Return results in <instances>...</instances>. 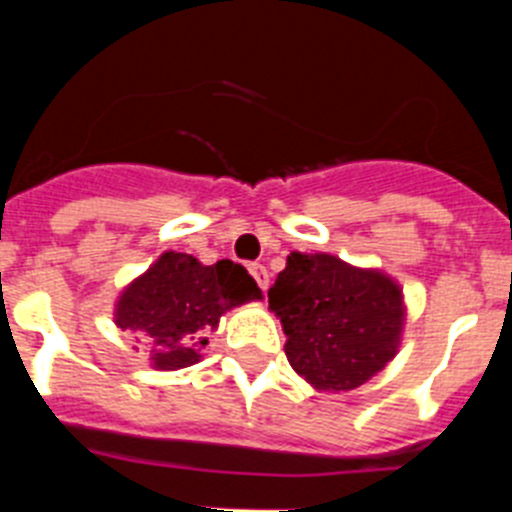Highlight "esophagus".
Segmentation results:
<instances>
[{"mask_svg": "<svg viewBox=\"0 0 512 512\" xmlns=\"http://www.w3.org/2000/svg\"><path fill=\"white\" fill-rule=\"evenodd\" d=\"M248 271H251V277L256 279V284H259L261 289H269V271H266L264 264H248Z\"/></svg>", "mask_w": 512, "mask_h": 512, "instance_id": "obj_1", "label": "esophagus"}]
</instances>
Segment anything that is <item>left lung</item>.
Instances as JSON below:
<instances>
[{"label": "left lung", "instance_id": "obj_1", "mask_svg": "<svg viewBox=\"0 0 512 512\" xmlns=\"http://www.w3.org/2000/svg\"><path fill=\"white\" fill-rule=\"evenodd\" d=\"M269 307L282 320L289 364L315 390H356L400 346V287L382 271L356 269L330 253H289Z\"/></svg>", "mask_w": 512, "mask_h": 512}]
</instances>
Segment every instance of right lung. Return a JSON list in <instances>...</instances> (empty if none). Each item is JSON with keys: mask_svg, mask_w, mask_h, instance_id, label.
<instances>
[{"mask_svg": "<svg viewBox=\"0 0 512 512\" xmlns=\"http://www.w3.org/2000/svg\"><path fill=\"white\" fill-rule=\"evenodd\" d=\"M259 297L261 289L241 264L223 259L202 266L187 253L166 251L122 292L115 320L151 343L156 369H182L200 361L207 333L225 310Z\"/></svg>", "mask_w": 512, "mask_h": 512, "instance_id": "add662e5", "label": "right lung"}]
</instances>
